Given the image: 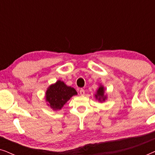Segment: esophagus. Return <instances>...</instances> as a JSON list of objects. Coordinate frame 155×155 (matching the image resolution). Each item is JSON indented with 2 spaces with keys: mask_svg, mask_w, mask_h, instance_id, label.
Here are the masks:
<instances>
[{
  "mask_svg": "<svg viewBox=\"0 0 155 155\" xmlns=\"http://www.w3.org/2000/svg\"><path fill=\"white\" fill-rule=\"evenodd\" d=\"M80 95H82V96L84 95V90H83V89H81V90H80Z\"/></svg>",
  "mask_w": 155,
  "mask_h": 155,
  "instance_id": "esophagus-1",
  "label": "esophagus"
}]
</instances>
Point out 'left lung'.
Masks as SVG:
<instances>
[{"label": "left lung", "mask_w": 155, "mask_h": 155, "mask_svg": "<svg viewBox=\"0 0 155 155\" xmlns=\"http://www.w3.org/2000/svg\"><path fill=\"white\" fill-rule=\"evenodd\" d=\"M95 99H97L99 102L102 103L107 99V94L105 93V88L101 84H99L98 89L97 90L96 94H94Z\"/></svg>", "instance_id": "left-lung-1"}]
</instances>
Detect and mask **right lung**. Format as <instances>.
Listing matches in <instances>:
<instances>
[{
	"instance_id": "right-lung-1",
	"label": "right lung",
	"mask_w": 155,
	"mask_h": 155,
	"mask_svg": "<svg viewBox=\"0 0 155 155\" xmlns=\"http://www.w3.org/2000/svg\"><path fill=\"white\" fill-rule=\"evenodd\" d=\"M78 92L73 87L68 86L61 80L48 87L45 93L46 102L53 111H60L72 97L77 95Z\"/></svg>"
}]
</instances>
